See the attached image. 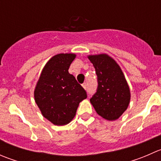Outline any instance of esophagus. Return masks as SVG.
Wrapping results in <instances>:
<instances>
[{"mask_svg": "<svg viewBox=\"0 0 161 161\" xmlns=\"http://www.w3.org/2000/svg\"><path fill=\"white\" fill-rule=\"evenodd\" d=\"M82 87H83L84 89H85V90H86V88H87V85H86V82H84L83 84H82Z\"/></svg>", "mask_w": 161, "mask_h": 161, "instance_id": "1", "label": "esophagus"}]
</instances>
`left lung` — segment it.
<instances>
[{
  "label": "left lung",
  "instance_id": "1",
  "mask_svg": "<svg viewBox=\"0 0 161 161\" xmlns=\"http://www.w3.org/2000/svg\"><path fill=\"white\" fill-rule=\"evenodd\" d=\"M98 80L97 92L90 99L97 113L108 121H115L127 110L131 93L118 63L107 53L89 55Z\"/></svg>",
  "mask_w": 161,
  "mask_h": 161
}]
</instances>
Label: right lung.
Here are the masks:
<instances>
[{
	"label": "right lung",
	"instance_id": "1",
	"mask_svg": "<svg viewBox=\"0 0 161 161\" xmlns=\"http://www.w3.org/2000/svg\"><path fill=\"white\" fill-rule=\"evenodd\" d=\"M75 53L52 57L41 71L34 90L36 103L42 115L55 125H65L75 116L86 92L69 72Z\"/></svg>",
	"mask_w": 161,
	"mask_h": 161
}]
</instances>
